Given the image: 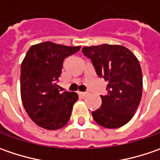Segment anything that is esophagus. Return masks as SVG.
Returning a JSON list of instances; mask_svg holds the SVG:
<instances>
[{"label":"esophagus","mask_w":160,"mask_h":160,"mask_svg":"<svg viewBox=\"0 0 160 160\" xmlns=\"http://www.w3.org/2000/svg\"><path fill=\"white\" fill-rule=\"evenodd\" d=\"M79 95L82 96V97H85V96L88 95V93H87V92H79Z\"/></svg>","instance_id":"34e87169"}]
</instances>
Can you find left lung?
<instances>
[{"label": "left lung", "mask_w": 160, "mask_h": 160, "mask_svg": "<svg viewBox=\"0 0 160 160\" xmlns=\"http://www.w3.org/2000/svg\"><path fill=\"white\" fill-rule=\"evenodd\" d=\"M96 74L107 81V95H101L102 106L92 111L97 124L118 128L128 123L138 108L142 93V74L138 59L127 48L102 44L83 47Z\"/></svg>", "instance_id": "1"}]
</instances>
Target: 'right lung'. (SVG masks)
<instances>
[{"mask_svg":"<svg viewBox=\"0 0 160 160\" xmlns=\"http://www.w3.org/2000/svg\"><path fill=\"white\" fill-rule=\"evenodd\" d=\"M45 42L30 47L21 64L20 91L23 106L37 126L57 130L66 126L78 95L60 92L57 84L63 61L80 50Z\"/></svg>","mask_w":160,"mask_h":160,"instance_id":"add662e5","label":"right lung"}]
</instances>
